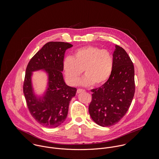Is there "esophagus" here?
Here are the masks:
<instances>
[{"instance_id":"1","label":"esophagus","mask_w":159,"mask_h":159,"mask_svg":"<svg viewBox=\"0 0 159 159\" xmlns=\"http://www.w3.org/2000/svg\"><path fill=\"white\" fill-rule=\"evenodd\" d=\"M85 90H84V89H78V90H77V93H81V92H85Z\"/></svg>"}]
</instances>
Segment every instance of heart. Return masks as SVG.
Instances as JSON below:
<instances>
[{"label": "heart", "mask_w": 159, "mask_h": 159, "mask_svg": "<svg viewBox=\"0 0 159 159\" xmlns=\"http://www.w3.org/2000/svg\"><path fill=\"white\" fill-rule=\"evenodd\" d=\"M113 67V59L111 53L92 46L76 49L73 57H67L63 62L64 73L71 85L77 84L83 71L86 75L80 81L81 85L103 84L110 78Z\"/></svg>", "instance_id": "b5f03b06"}]
</instances>
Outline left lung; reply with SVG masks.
Segmentation results:
<instances>
[{"mask_svg":"<svg viewBox=\"0 0 159 159\" xmlns=\"http://www.w3.org/2000/svg\"><path fill=\"white\" fill-rule=\"evenodd\" d=\"M113 59V70L108 81L91 90L89 112L92 119L102 127L117 123L127 112L135 93V70L129 56L116 45Z\"/></svg>","mask_w":159,"mask_h":159,"instance_id":"1","label":"left lung"}]
</instances>
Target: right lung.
I'll return each instance as SVG.
<instances>
[{
    "instance_id": "1",
    "label": "right lung",
    "mask_w": 159,
    "mask_h": 159,
    "mask_svg": "<svg viewBox=\"0 0 159 159\" xmlns=\"http://www.w3.org/2000/svg\"><path fill=\"white\" fill-rule=\"evenodd\" d=\"M73 45L65 42H48L29 61L25 70L23 92L33 117L46 128H55L66 120L71 98L76 89L66 83L62 71L66 50ZM42 70L47 76L46 90L37 94L33 86V72Z\"/></svg>"
}]
</instances>
